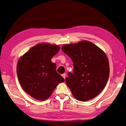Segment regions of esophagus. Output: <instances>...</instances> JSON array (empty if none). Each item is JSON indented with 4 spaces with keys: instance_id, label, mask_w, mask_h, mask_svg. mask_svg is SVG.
<instances>
[{
    "instance_id": "34e87169",
    "label": "esophagus",
    "mask_w": 126,
    "mask_h": 126,
    "mask_svg": "<svg viewBox=\"0 0 126 126\" xmlns=\"http://www.w3.org/2000/svg\"><path fill=\"white\" fill-rule=\"evenodd\" d=\"M62 77H63V78H64V79L66 78V75L65 74H62Z\"/></svg>"
}]
</instances>
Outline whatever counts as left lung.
Segmentation results:
<instances>
[{
	"label": "left lung",
	"mask_w": 126,
	"mask_h": 126,
	"mask_svg": "<svg viewBox=\"0 0 126 126\" xmlns=\"http://www.w3.org/2000/svg\"><path fill=\"white\" fill-rule=\"evenodd\" d=\"M73 62V73H68L66 83L77 100L86 101L101 93L110 75L108 59L103 50L83 40L62 48Z\"/></svg>",
	"instance_id": "left-lung-1"
}]
</instances>
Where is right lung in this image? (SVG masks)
Returning a JSON list of instances; mask_svg holds the SVG:
<instances>
[{
  "label": "right lung",
  "mask_w": 126,
  "mask_h": 126,
  "mask_svg": "<svg viewBox=\"0 0 126 126\" xmlns=\"http://www.w3.org/2000/svg\"><path fill=\"white\" fill-rule=\"evenodd\" d=\"M60 47L48 43L38 44L22 56L16 66V73L22 88L36 100L49 98L64 78L56 72V65L51 59Z\"/></svg>",
  "instance_id": "add662e5"
}]
</instances>
